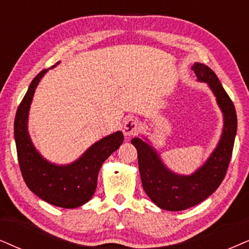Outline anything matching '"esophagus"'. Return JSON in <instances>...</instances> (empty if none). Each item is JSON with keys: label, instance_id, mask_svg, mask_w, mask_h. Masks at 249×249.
Listing matches in <instances>:
<instances>
[{"label": "esophagus", "instance_id": "1", "mask_svg": "<svg viewBox=\"0 0 249 249\" xmlns=\"http://www.w3.org/2000/svg\"><path fill=\"white\" fill-rule=\"evenodd\" d=\"M140 131V123L134 118H128L124 122L123 125V133L126 137H131V135L137 134Z\"/></svg>", "mask_w": 249, "mask_h": 249}]
</instances>
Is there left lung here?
I'll use <instances>...</instances> for the list:
<instances>
[{
	"label": "left lung",
	"instance_id": "1",
	"mask_svg": "<svg viewBox=\"0 0 249 249\" xmlns=\"http://www.w3.org/2000/svg\"><path fill=\"white\" fill-rule=\"evenodd\" d=\"M192 70L197 81L206 83L212 89L224 121L221 139L208 160L192 175H178L163 163L155 148L148 143L147 138H144L146 140L140 138L131 140L137 148L144 192L157 207L169 212L191 208L206 200L218 188L228 171L237 134V114L233 102L215 72L202 63H194Z\"/></svg>",
	"mask_w": 249,
	"mask_h": 249
}]
</instances>
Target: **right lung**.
<instances>
[{
  "instance_id": "1",
  "label": "right lung",
  "mask_w": 249,
  "mask_h": 249,
  "mask_svg": "<svg viewBox=\"0 0 249 249\" xmlns=\"http://www.w3.org/2000/svg\"><path fill=\"white\" fill-rule=\"evenodd\" d=\"M47 71V69L42 70L32 80L17 109L15 141L18 162L27 187L40 199L61 208H77L93 196L103 162L118 149L124 141V135L121 131L107 135L70 164L59 165L47 161L34 147L27 128L34 92Z\"/></svg>"
}]
</instances>
